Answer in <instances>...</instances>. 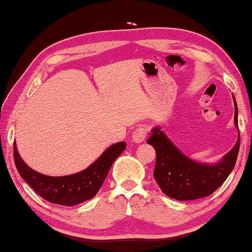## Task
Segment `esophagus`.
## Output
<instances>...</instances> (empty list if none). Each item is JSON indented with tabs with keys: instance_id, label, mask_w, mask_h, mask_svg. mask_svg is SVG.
<instances>
[{
	"instance_id": "1",
	"label": "esophagus",
	"mask_w": 252,
	"mask_h": 252,
	"mask_svg": "<svg viewBox=\"0 0 252 252\" xmlns=\"http://www.w3.org/2000/svg\"><path fill=\"white\" fill-rule=\"evenodd\" d=\"M147 129L145 127H138L132 133V141L136 143H140L146 139Z\"/></svg>"
}]
</instances>
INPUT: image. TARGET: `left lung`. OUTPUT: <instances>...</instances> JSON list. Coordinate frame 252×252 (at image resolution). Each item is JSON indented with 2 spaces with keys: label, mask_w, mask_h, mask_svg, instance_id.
<instances>
[{
  "label": "left lung",
  "mask_w": 252,
  "mask_h": 252,
  "mask_svg": "<svg viewBox=\"0 0 252 252\" xmlns=\"http://www.w3.org/2000/svg\"><path fill=\"white\" fill-rule=\"evenodd\" d=\"M233 99L234 123L238 130V107L234 94ZM151 132L152 135L147 142L157 152L153 175L161 190L173 199L188 201L210 196L226 181L237 160L240 143L239 130L237 142L232 150L215 163H200L184 155L160 127L152 128Z\"/></svg>",
  "instance_id": "obj_1"
}]
</instances>
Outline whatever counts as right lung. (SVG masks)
<instances>
[{"instance_id":"right-lung-1","label":"right lung","mask_w":252,"mask_h":252,"mask_svg":"<svg viewBox=\"0 0 252 252\" xmlns=\"http://www.w3.org/2000/svg\"><path fill=\"white\" fill-rule=\"evenodd\" d=\"M126 149V142L110 146L90 166L67 176L43 175L29 167L20 158L14 142V161L19 175L40 197L55 204L71 207L94 198L117 158Z\"/></svg>"}]
</instances>
